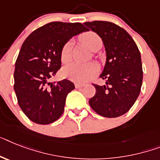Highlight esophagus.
I'll list each match as a JSON object with an SVG mask.
<instances>
[{"instance_id": "esophagus-1", "label": "esophagus", "mask_w": 160, "mask_h": 160, "mask_svg": "<svg viewBox=\"0 0 160 160\" xmlns=\"http://www.w3.org/2000/svg\"><path fill=\"white\" fill-rule=\"evenodd\" d=\"M84 84H80V83H76V84H75V88H77V89H79V88H83V87H84Z\"/></svg>"}]
</instances>
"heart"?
<instances>
[{"mask_svg": "<svg viewBox=\"0 0 160 160\" xmlns=\"http://www.w3.org/2000/svg\"><path fill=\"white\" fill-rule=\"evenodd\" d=\"M82 42L92 51H95L99 42H101V38L93 32H87L80 38ZM72 42H66L61 50L60 58L62 62H67L70 59ZM99 72L98 66L95 63L80 64L72 62L66 65L62 71L64 77L76 83H85L95 78Z\"/></svg>", "mask_w": 160, "mask_h": 160, "instance_id": "b5f03b06", "label": "heart"}]
</instances>
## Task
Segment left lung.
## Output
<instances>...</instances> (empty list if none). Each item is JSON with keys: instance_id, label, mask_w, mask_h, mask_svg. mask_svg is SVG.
Here are the masks:
<instances>
[{"instance_id": "left-lung-1", "label": "left lung", "mask_w": 160, "mask_h": 160, "mask_svg": "<svg viewBox=\"0 0 160 160\" xmlns=\"http://www.w3.org/2000/svg\"><path fill=\"white\" fill-rule=\"evenodd\" d=\"M84 24L101 37L106 51L105 68L100 75L106 82L104 86L93 84L96 94L89 105L103 117H119L132 108L141 92V53L128 32L115 23L93 21Z\"/></svg>"}]
</instances>
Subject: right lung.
I'll return each instance as SVG.
<instances>
[{
    "instance_id": "right-lung-1",
    "label": "right lung",
    "mask_w": 160,
    "mask_h": 160,
    "mask_svg": "<svg viewBox=\"0 0 160 160\" xmlns=\"http://www.w3.org/2000/svg\"><path fill=\"white\" fill-rule=\"evenodd\" d=\"M88 29L80 23L51 22L36 29L22 45L15 62L14 89L25 115L38 124L55 122L64 112L74 84L49 80L61 67V50L73 36Z\"/></svg>"
}]
</instances>
